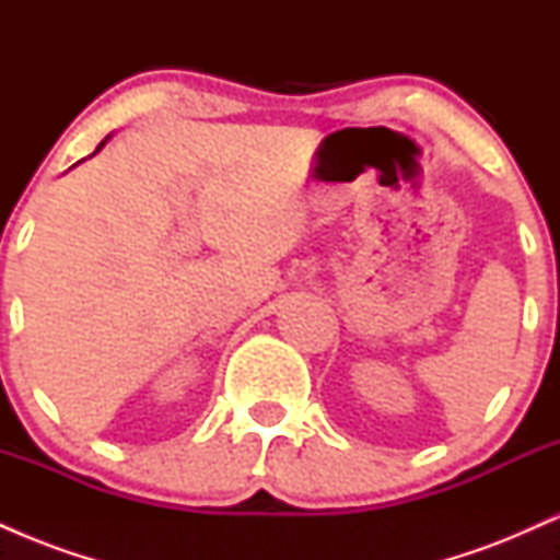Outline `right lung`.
<instances>
[{
    "instance_id": "add662e5",
    "label": "right lung",
    "mask_w": 560,
    "mask_h": 560,
    "mask_svg": "<svg viewBox=\"0 0 560 560\" xmlns=\"http://www.w3.org/2000/svg\"><path fill=\"white\" fill-rule=\"evenodd\" d=\"M105 141H107V139H105ZM105 141H102V144H100V147H105ZM100 147H96V150H100Z\"/></svg>"
}]
</instances>
